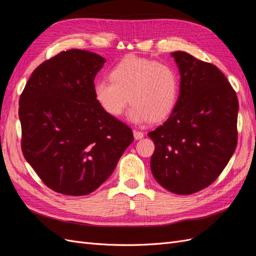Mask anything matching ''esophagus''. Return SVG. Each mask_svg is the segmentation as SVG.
<instances>
[{
  "instance_id": "1",
  "label": "esophagus",
  "mask_w": 256,
  "mask_h": 256,
  "mask_svg": "<svg viewBox=\"0 0 256 256\" xmlns=\"http://www.w3.org/2000/svg\"><path fill=\"white\" fill-rule=\"evenodd\" d=\"M134 136L136 140H140V138H142L144 136V134L142 132V131H138V130H134Z\"/></svg>"
}]
</instances>
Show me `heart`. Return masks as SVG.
Returning <instances> with one entry per match:
<instances>
[{
  "instance_id": "heart-1",
  "label": "heart",
  "mask_w": 256,
  "mask_h": 256,
  "mask_svg": "<svg viewBox=\"0 0 256 256\" xmlns=\"http://www.w3.org/2000/svg\"><path fill=\"white\" fill-rule=\"evenodd\" d=\"M110 81L94 86L97 102L111 116H120L132 104L129 118L136 122H158L172 112L178 96L175 69L164 62L127 56L109 74Z\"/></svg>"
}]
</instances>
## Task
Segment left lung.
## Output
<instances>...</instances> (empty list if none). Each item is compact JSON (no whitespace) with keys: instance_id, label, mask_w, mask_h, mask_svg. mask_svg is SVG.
Here are the masks:
<instances>
[{"instance_id":"obj_1","label":"left lung","mask_w":256,"mask_h":256,"mask_svg":"<svg viewBox=\"0 0 256 256\" xmlns=\"http://www.w3.org/2000/svg\"><path fill=\"white\" fill-rule=\"evenodd\" d=\"M180 74L170 118L148 136L152 173L162 187L188 196L212 184L237 146L238 99L218 68L182 51L171 53Z\"/></svg>"}]
</instances>
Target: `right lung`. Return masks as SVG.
Listing matches in <instances>:
<instances>
[{"label": "right lung", "instance_id": "add662e5", "mask_svg": "<svg viewBox=\"0 0 256 256\" xmlns=\"http://www.w3.org/2000/svg\"><path fill=\"white\" fill-rule=\"evenodd\" d=\"M104 62L85 50L60 52L35 69L20 96L23 156L60 194L95 191L134 141L130 127L96 100L94 79Z\"/></svg>", "mask_w": 256, "mask_h": 256}]
</instances>
